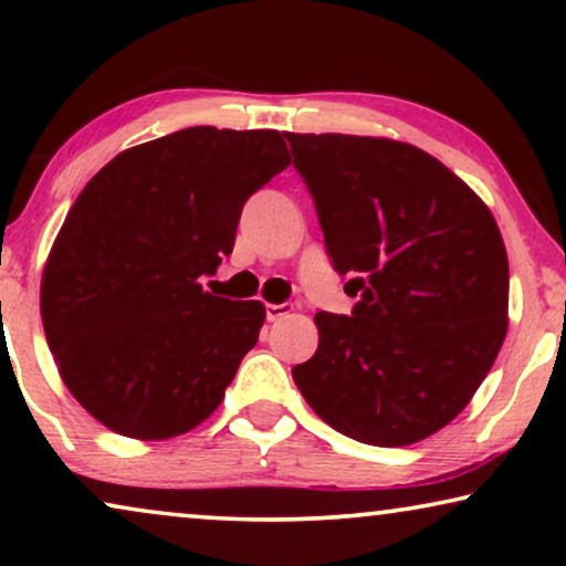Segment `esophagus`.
Instances as JSON below:
<instances>
[{"label": "esophagus", "mask_w": 566, "mask_h": 566, "mask_svg": "<svg viewBox=\"0 0 566 566\" xmlns=\"http://www.w3.org/2000/svg\"><path fill=\"white\" fill-rule=\"evenodd\" d=\"M289 312H291L289 304H268V306H265L268 322H277V319H281V316H285Z\"/></svg>", "instance_id": "obj_1"}]
</instances>
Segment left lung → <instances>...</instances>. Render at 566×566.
I'll return each instance as SVG.
<instances>
[{"label":"left lung","instance_id":"1","mask_svg":"<svg viewBox=\"0 0 566 566\" xmlns=\"http://www.w3.org/2000/svg\"><path fill=\"white\" fill-rule=\"evenodd\" d=\"M324 244L360 296L319 312V347L291 370L343 436L399 448L446 428L507 332V252L482 198L428 151L391 138L285 134Z\"/></svg>","mask_w":566,"mask_h":566}]
</instances>
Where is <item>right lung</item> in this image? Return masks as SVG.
<instances>
[{"label":"right lung","mask_w":566,"mask_h":566,"mask_svg":"<svg viewBox=\"0 0 566 566\" xmlns=\"http://www.w3.org/2000/svg\"><path fill=\"white\" fill-rule=\"evenodd\" d=\"M291 165L277 130L196 126L99 169L51 247L41 316L66 389L126 438L182 436L221 405L265 322L198 281L252 192Z\"/></svg>","instance_id":"right-lung-1"}]
</instances>
